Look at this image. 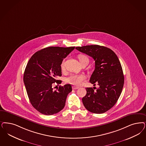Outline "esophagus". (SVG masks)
<instances>
[{
  "mask_svg": "<svg viewBox=\"0 0 146 146\" xmlns=\"http://www.w3.org/2000/svg\"><path fill=\"white\" fill-rule=\"evenodd\" d=\"M72 88H73V90H77V89L79 88V87H76V86H73Z\"/></svg>",
  "mask_w": 146,
  "mask_h": 146,
  "instance_id": "1",
  "label": "esophagus"
}]
</instances>
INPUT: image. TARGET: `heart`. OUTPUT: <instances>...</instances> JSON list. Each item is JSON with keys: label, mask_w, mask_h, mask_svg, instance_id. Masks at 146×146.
I'll use <instances>...</instances> for the list:
<instances>
[{"label": "heart", "mask_w": 146, "mask_h": 146, "mask_svg": "<svg viewBox=\"0 0 146 146\" xmlns=\"http://www.w3.org/2000/svg\"><path fill=\"white\" fill-rule=\"evenodd\" d=\"M78 59L80 62L81 64H82L86 62H88V58L87 56L84 54L78 55ZM61 68L62 70L65 69V62H62L61 64ZM86 80V76L82 74H72L66 79V82L74 86H80L82 82Z\"/></svg>", "instance_id": "1"}]
</instances>
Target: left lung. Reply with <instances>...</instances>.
Wrapping results in <instances>:
<instances>
[{"mask_svg": "<svg viewBox=\"0 0 146 146\" xmlns=\"http://www.w3.org/2000/svg\"><path fill=\"white\" fill-rule=\"evenodd\" d=\"M76 48L95 61V70L90 81L99 86L96 91L92 87L86 88L87 93L82 99L83 104L92 113H104L115 104L123 87L124 76L120 62L113 50L102 46H84Z\"/></svg>", "mask_w": 146, "mask_h": 146, "instance_id": "1", "label": "left lung"}]
</instances>
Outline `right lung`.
<instances>
[{
	"label": "right lung",
	"mask_w": 146,
	"mask_h": 146,
	"mask_svg": "<svg viewBox=\"0 0 146 146\" xmlns=\"http://www.w3.org/2000/svg\"><path fill=\"white\" fill-rule=\"evenodd\" d=\"M75 47H48L31 56L26 67L24 82L31 104L41 114L50 115L61 111L65 105L70 84L60 86L54 91L53 83L60 84L56 78L61 76V64Z\"/></svg>",
	"instance_id": "add662e5"
}]
</instances>
